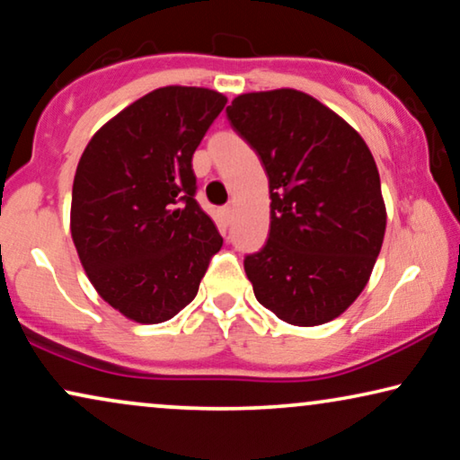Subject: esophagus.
<instances>
[{"mask_svg":"<svg viewBox=\"0 0 460 460\" xmlns=\"http://www.w3.org/2000/svg\"><path fill=\"white\" fill-rule=\"evenodd\" d=\"M222 216H224V222L230 224V222H232V207H224Z\"/></svg>","mask_w":460,"mask_h":460,"instance_id":"esophagus-1","label":"esophagus"}]
</instances>
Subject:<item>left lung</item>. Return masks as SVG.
I'll use <instances>...</instances> for the list:
<instances>
[{
  "mask_svg": "<svg viewBox=\"0 0 460 460\" xmlns=\"http://www.w3.org/2000/svg\"><path fill=\"white\" fill-rule=\"evenodd\" d=\"M270 181V236L244 260L257 301L295 326L341 316L373 274L387 211L362 136L310 93L249 92L226 109Z\"/></svg>",
  "mask_w": 460,
  "mask_h": 460,
  "instance_id": "8db88e82",
  "label": "left lung"
}]
</instances>
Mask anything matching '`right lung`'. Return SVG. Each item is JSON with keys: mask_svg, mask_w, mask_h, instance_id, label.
Here are the masks:
<instances>
[{"mask_svg": "<svg viewBox=\"0 0 460 460\" xmlns=\"http://www.w3.org/2000/svg\"><path fill=\"white\" fill-rule=\"evenodd\" d=\"M226 102L209 87H159L106 121L81 155L75 249L100 297L134 323L173 318L222 249L194 200L192 155Z\"/></svg>", "mask_w": 460, "mask_h": 460, "instance_id": "add662e5", "label": "right lung"}]
</instances>
